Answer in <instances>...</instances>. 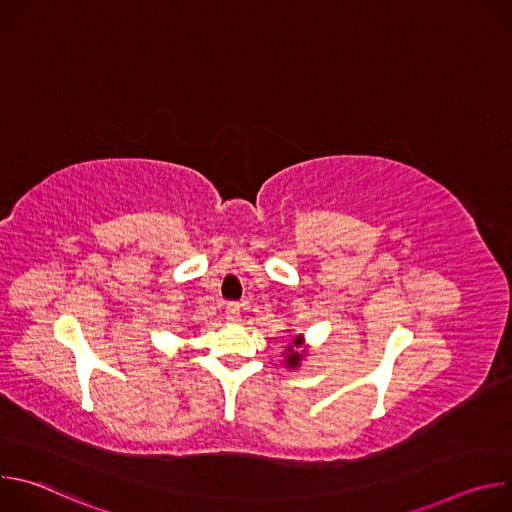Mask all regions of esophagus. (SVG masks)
<instances>
[{
	"label": "esophagus",
	"instance_id": "obj_1",
	"mask_svg": "<svg viewBox=\"0 0 512 512\" xmlns=\"http://www.w3.org/2000/svg\"><path fill=\"white\" fill-rule=\"evenodd\" d=\"M225 314H227V320L229 322H237L239 320V314H241V306L237 302H229L227 308H225Z\"/></svg>",
	"mask_w": 512,
	"mask_h": 512
}]
</instances>
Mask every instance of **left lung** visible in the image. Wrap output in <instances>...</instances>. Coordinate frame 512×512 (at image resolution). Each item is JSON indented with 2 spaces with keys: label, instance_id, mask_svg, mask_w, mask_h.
<instances>
[{
  "label": "left lung",
  "instance_id": "1",
  "mask_svg": "<svg viewBox=\"0 0 512 512\" xmlns=\"http://www.w3.org/2000/svg\"><path fill=\"white\" fill-rule=\"evenodd\" d=\"M302 346H304V336L302 334L296 336L294 340H291V344L285 346L283 356H285V367L287 369H298L300 367L302 358L306 356V348H302Z\"/></svg>",
  "mask_w": 512,
  "mask_h": 512
}]
</instances>
